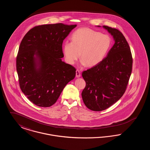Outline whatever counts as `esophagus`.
I'll use <instances>...</instances> for the list:
<instances>
[{"label":"esophagus","instance_id":"1","mask_svg":"<svg viewBox=\"0 0 150 150\" xmlns=\"http://www.w3.org/2000/svg\"><path fill=\"white\" fill-rule=\"evenodd\" d=\"M76 76L77 78H79V77L81 76V72L78 69H77L76 71Z\"/></svg>","mask_w":150,"mask_h":150}]
</instances>
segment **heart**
Returning a JSON list of instances; mask_svg holds the SVG:
<instances>
[{"label":"heart","instance_id":"b5f03b06","mask_svg":"<svg viewBox=\"0 0 150 150\" xmlns=\"http://www.w3.org/2000/svg\"><path fill=\"white\" fill-rule=\"evenodd\" d=\"M111 39L106 34L86 28L76 30L71 36V42L63 46L65 59L74 64L80 56L81 64L92 67L100 64L107 54L111 46Z\"/></svg>","mask_w":150,"mask_h":150}]
</instances>
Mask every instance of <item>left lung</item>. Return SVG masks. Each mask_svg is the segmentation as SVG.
I'll return each instance as SVG.
<instances>
[{
    "label": "left lung",
    "instance_id": "1",
    "mask_svg": "<svg viewBox=\"0 0 150 150\" xmlns=\"http://www.w3.org/2000/svg\"><path fill=\"white\" fill-rule=\"evenodd\" d=\"M113 36L115 43L100 64L82 72L86 83L81 96L89 109L105 110L125 93L132 71L133 58L128 43L119 30L103 26Z\"/></svg>",
    "mask_w": 150,
    "mask_h": 150
}]
</instances>
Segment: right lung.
Returning <instances> with one entry per match:
<instances>
[{
    "label": "right lung",
    "mask_w": 150,
    "mask_h": 150,
    "mask_svg": "<svg viewBox=\"0 0 150 150\" xmlns=\"http://www.w3.org/2000/svg\"><path fill=\"white\" fill-rule=\"evenodd\" d=\"M76 26L62 23L36 26L22 40L16 57L19 85L38 106L54 105L75 76L76 69L61 58L64 40Z\"/></svg>",
    "instance_id": "obj_1"
}]
</instances>
